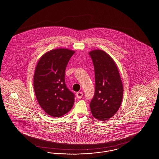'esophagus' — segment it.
Segmentation results:
<instances>
[{
	"label": "esophagus",
	"mask_w": 159,
	"mask_h": 159,
	"mask_svg": "<svg viewBox=\"0 0 159 159\" xmlns=\"http://www.w3.org/2000/svg\"><path fill=\"white\" fill-rule=\"evenodd\" d=\"M76 97L78 98V99H81V98H82V97L83 96V93L82 92H77L76 93Z\"/></svg>",
	"instance_id": "esophagus-1"
}]
</instances>
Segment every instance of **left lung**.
<instances>
[{"label":"left lung","mask_w":159,"mask_h":159,"mask_svg":"<svg viewBox=\"0 0 159 159\" xmlns=\"http://www.w3.org/2000/svg\"><path fill=\"white\" fill-rule=\"evenodd\" d=\"M95 69V91L90 103L92 114L105 121L115 115L123 99V87L116 62L101 50L89 52Z\"/></svg>","instance_id":"obj_1"}]
</instances>
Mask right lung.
Returning a JSON list of instances; mask_svg holds the SVG:
<instances>
[{"label": "right lung", "mask_w": 159, "mask_h": 159, "mask_svg": "<svg viewBox=\"0 0 159 159\" xmlns=\"http://www.w3.org/2000/svg\"><path fill=\"white\" fill-rule=\"evenodd\" d=\"M75 51L57 48L39 59L34 74L36 97L43 111L53 117L67 114L72 107L75 95L65 84L66 66Z\"/></svg>", "instance_id": "add662e5"}]
</instances>
